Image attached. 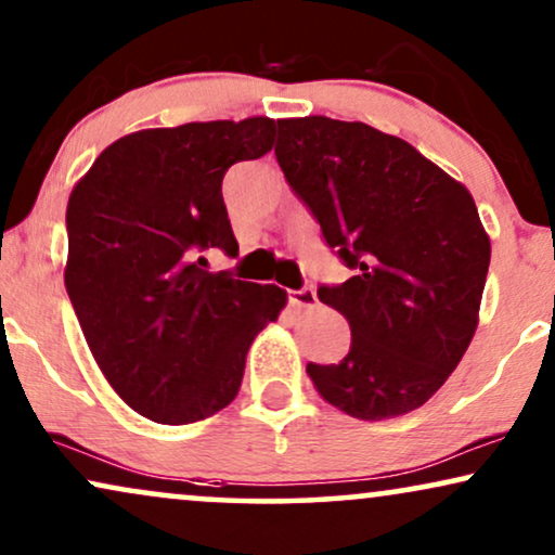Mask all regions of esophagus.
I'll return each instance as SVG.
<instances>
[{
    "label": "esophagus",
    "instance_id": "1",
    "mask_svg": "<svg viewBox=\"0 0 555 555\" xmlns=\"http://www.w3.org/2000/svg\"><path fill=\"white\" fill-rule=\"evenodd\" d=\"M289 301L297 310H310V307H318V294H314L312 286H301V289L289 292Z\"/></svg>",
    "mask_w": 555,
    "mask_h": 555
}]
</instances>
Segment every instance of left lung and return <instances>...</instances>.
<instances>
[{
    "instance_id": "1",
    "label": "left lung",
    "mask_w": 555,
    "mask_h": 555,
    "mask_svg": "<svg viewBox=\"0 0 555 555\" xmlns=\"http://www.w3.org/2000/svg\"><path fill=\"white\" fill-rule=\"evenodd\" d=\"M292 192L353 271L318 297L350 325L340 363H307L325 402L389 420L446 384L479 322L492 245L474 196L402 138L330 117L276 120Z\"/></svg>"
}]
</instances>
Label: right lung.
Masks as SVG:
<instances>
[{"instance_id": "obj_1", "label": "right lung", "mask_w": 555, "mask_h": 555, "mask_svg": "<svg viewBox=\"0 0 555 555\" xmlns=\"http://www.w3.org/2000/svg\"><path fill=\"white\" fill-rule=\"evenodd\" d=\"M276 122H189L130 132L104 149L68 196L66 292L112 389L164 425L233 402L245 353L286 292L207 271L237 254L222 177L271 151Z\"/></svg>"}]
</instances>
